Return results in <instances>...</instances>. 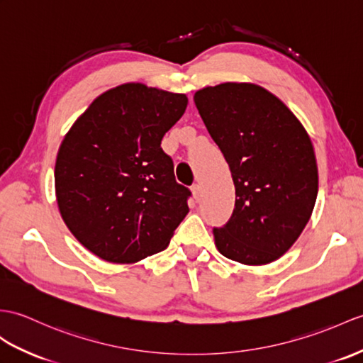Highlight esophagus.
<instances>
[{
  "mask_svg": "<svg viewBox=\"0 0 363 363\" xmlns=\"http://www.w3.org/2000/svg\"><path fill=\"white\" fill-rule=\"evenodd\" d=\"M191 193H193V198H195L196 201L201 199V187H199V184H193L191 185Z\"/></svg>",
  "mask_w": 363,
  "mask_h": 363,
  "instance_id": "obj_1",
  "label": "esophagus"
}]
</instances>
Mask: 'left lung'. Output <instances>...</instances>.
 Returning a JSON list of instances; mask_svg holds the SVG:
<instances>
[{
	"label": "left lung",
	"instance_id": "obj_1",
	"mask_svg": "<svg viewBox=\"0 0 363 363\" xmlns=\"http://www.w3.org/2000/svg\"><path fill=\"white\" fill-rule=\"evenodd\" d=\"M193 99L235 184L230 220L213 229L216 247L241 264L272 263L297 241L314 210L313 142L291 109L254 83L207 86Z\"/></svg>",
	"mask_w": 363,
	"mask_h": 363
}]
</instances>
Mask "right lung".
<instances>
[{"instance_id":"1","label":"right lung","mask_w":363,"mask_h":363,"mask_svg":"<svg viewBox=\"0 0 363 363\" xmlns=\"http://www.w3.org/2000/svg\"><path fill=\"white\" fill-rule=\"evenodd\" d=\"M185 94L125 83L99 96L71 126L55 161V196L71 233L109 263H136L170 242L189 213L164 134Z\"/></svg>"}]
</instances>
